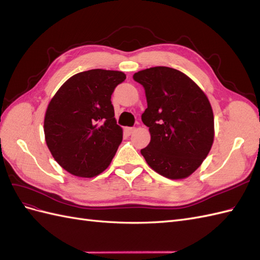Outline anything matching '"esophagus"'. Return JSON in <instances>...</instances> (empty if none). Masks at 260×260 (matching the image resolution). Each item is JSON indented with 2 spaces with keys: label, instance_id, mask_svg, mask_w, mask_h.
<instances>
[{
  "label": "esophagus",
  "instance_id": "34e87169",
  "mask_svg": "<svg viewBox=\"0 0 260 260\" xmlns=\"http://www.w3.org/2000/svg\"><path fill=\"white\" fill-rule=\"evenodd\" d=\"M135 130H136V128H132V127H127L124 129V131L128 133V135H132L133 132H135Z\"/></svg>",
  "mask_w": 260,
  "mask_h": 260
}]
</instances>
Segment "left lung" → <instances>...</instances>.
<instances>
[{"label":"left lung","mask_w":260,"mask_h":260,"mask_svg":"<svg viewBox=\"0 0 260 260\" xmlns=\"http://www.w3.org/2000/svg\"><path fill=\"white\" fill-rule=\"evenodd\" d=\"M133 79L145 89L147 108L142 121L151 135L141 154L162 177H190L214 143V113L207 95L190 77L169 67L141 70Z\"/></svg>","instance_id":"left-lung-1"}]
</instances>
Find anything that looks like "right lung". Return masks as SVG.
I'll return each mask as SVG.
<instances>
[{
    "label": "right lung",
    "mask_w": 260,
    "mask_h": 260,
    "mask_svg": "<svg viewBox=\"0 0 260 260\" xmlns=\"http://www.w3.org/2000/svg\"><path fill=\"white\" fill-rule=\"evenodd\" d=\"M122 72L91 69L76 74L50 101L44 136L54 159L73 176L93 178L111 165L122 141L112 94Z\"/></svg>",
    "instance_id": "obj_1"
}]
</instances>
